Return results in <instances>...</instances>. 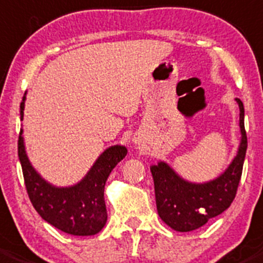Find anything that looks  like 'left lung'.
I'll return each instance as SVG.
<instances>
[{"label": "left lung", "instance_id": "left-lung-1", "mask_svg": "<svg viewBox=\"0 0 263 263\" xmlns=\"http://www.w3.org/2000/svg\"><path fill=\"white\" fill-rule=\"evenodd\" d=\"M239 105V126L242 142L231 166L221 176L206 183H191L182 180L164 162L152 166L157 212L162 220L177 232H191L205 226L228 209L237 194L247 152L245 129V107Z\"/></svg>", "mask_w": 263, "mask_h": 263}]
</instances>
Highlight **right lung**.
Listing matches in <instances>:
<instances>
[{"mask_svg":"<svg viewBox=\"0 0 263 263\" xmlns=\"http://www.w3.org/2000/svg\"><path fill=\"white\" fill-rule=\"evenodd\" d=\"M25 107V95L20 105L21 120ZM18 158L23 168L26 191L32 206L45 221L59 231L73 235H93L104 228L107 220L104 189L114 167L126 156L121 145L106 149L81 182L72 187H54L45 182L32 168L24 147L23 129L17 142Z\"/></svg>","mask_w":263,"mask_h":263,"instance_id":"obj_1","label":"right lung"}]
</instances>
